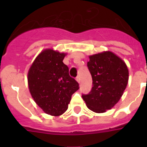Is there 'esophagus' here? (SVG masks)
Returning <instances> with one entry per match:
<instances>
[{"label": "esophagus", "mask_w": 147, "mask_h": 147, "mask_svg": "<svg viewBox=\"0 0 147 147\" xmlns=\"http://www.w3.org/2000/svg\"><path fill=\"white\" fill-rule=\"evenodd\" d=\"M76 80L78 82L80 83V76H76Z\"/></svg>", "instance_id": "obj_1"}]
</instances>
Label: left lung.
Returning a JSON list of instances; mask_svg holds the SVG:
<instances>
[{"label":"left lung","mask_w":147,"mask_h":147,"mask_svg":"<svg viewBox=\"0 0 147 147\" xmlns=\"http://www.w3.org/2000/svg\"><path fill=\"white\" fill-rule=\"evenodd\" d=\"M88 62L93 87L82 96L90 110L105 112L112 108L123 95L129 79L125 62L110 51L90 56Z\"/></svg>","instance_id":"obj_1"}]
</instances>
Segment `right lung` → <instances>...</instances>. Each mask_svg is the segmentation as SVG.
Returning <instances> with one entry per match:
<instances>
[{
    "mask_svg": "<svg viewBox=\"0 0 147 147\" xmlns=\"http://www.w3.org/2000/svg\"><path fill=\"white\" fill-rule=\"evenodd\" d=\"M65 54L46 49L40 53L30 67L28 84L32 98L45 113L58 116L68 107L71 96L79 83L69 75L63 63Z\"/></svg>",
    "mask_w": 147,
    "mask_h": 147,
    "instance_id": "obj_1",
    "label": "right lung"
}]
</instances>
